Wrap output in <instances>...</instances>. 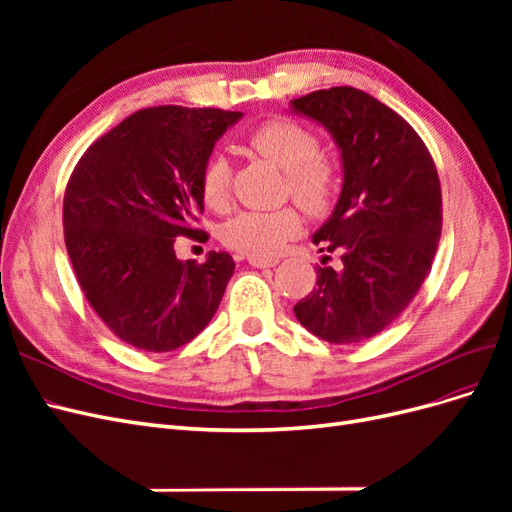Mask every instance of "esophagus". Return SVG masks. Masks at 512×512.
I'll return each mask as SVG.
<instances>
[{"mask_svg":"<svg viewBox=\"0 0 512 512\" xmlns=\"http://www.w3.org/2000/svg\"><path fill=\"white\" fill-rule=\"evenodd\" d=\"M247 262H250V265L256 267V269H267V267L277 265L275 258H254V256H250V258H247Z\"/></svg>","mask_w":512,"mask_h":512,"instance_id":"1","label":"esophagus"}]
</instances>
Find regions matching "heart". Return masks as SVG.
<instances>
[{
  "instance_id": "heart-1",
  "label": "heart",
  "mask_w": 512,
  "mask_h": 512,
  "mask_svg": "<svg viewBox=\"0 0 512 512\" xmlns=\"http://www.w3.org/2000/svg\"><path fill=\"white\" fill-rule=\"evenodd\" d=\"M245 145L284 170L286 194L309 215L322 218L331 213L342 192V166L320 151L314 130L290 117H271L247 134ZM200 194L213 211H222L230 203V164L220 153L200 170ZM301 226V213L292 205L273 211H241L222 226V241L239 254L271 258L299 235Z\"/></svg>"
}]
</instances>
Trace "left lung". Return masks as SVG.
Instances as JSON below:
<instances>
[{"mask_svg":"<svg viewBox=\"0 0 512 512\" xmlns=\"http://www.w3.org/2000/svg\"><path fill=\"white\" fill-rule=\"evenodd\" d=\"M292 111L322 123L344 162L342 196L314 235L344 267H318L294 316L324 342L359 344L404 312L431 269L442 235L438 170L410 123L361 89H318Z\"/></svg>","mask_w":512,"mask_h":512,"instance_id":"1","label":"left lung"}]
</instances>
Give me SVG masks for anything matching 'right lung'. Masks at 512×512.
Returning <instances> with one entry per match:
<instances>
[{"mask_svg": "<svg viewBox=\"0 0 512 512\" xmlns=\"http://www.w3.org/2000/svg\"><path fill=\"white\" fill-rule=\"evenodd\" d=\"M222 108H141L91 143L64 194V239L85 299L138 350L170 352L203 331L235 273L226 252L179 260L175 239L207 241L200 170L228 126Z\"/></svg>", "mask_w": 512, "mask_h": 512, "instance_id": "obj_1", "label": "right lung"}]
</instances>
